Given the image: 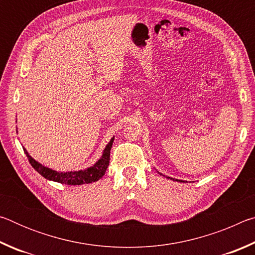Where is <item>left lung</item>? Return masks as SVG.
Wrapping results in <instances>:
<instances>
[{
  "label": "left lung",
  "instance_id": "1",
  "mask_svg": "<svg viewBox=\"0 0 255 255\" xmlns=\"http://www.w3.org/2000/svg\"><path fill=\"white\" fill-rule=\"evenodd\" d=\"M159 173V172H158ZM161 175H163L162 173H159ZM163 176H165V175H163ZM167 179H171V180H173V181H178V182H187V181H183V180H178V179H173V178H171V176H166Z\"/></svg>",
  "mask_w": 255,
  "mask_h": 255
}]
</instances>
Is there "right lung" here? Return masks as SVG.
Instances as JSON below:
<instances>
[{
    "instance_id": "1",
    "label": "right lung",
    "mask_w": 255,
    "mask_h": 255,
    "mask_svg": "<svg viewBox=\"0 0 255 255\" xmlns=\"http://www.w3.org/2000/svg\"><path fill=\"white\" fill-rule=\"evenodd\" d=\"M114 139L115 137H112L109 143H108V145L106 146V148L103 149L100 158H99L92 166H89L84 170H79V171L60 172V171H55L53 169H49V167L42 165V164H40L39 162L36 161V159H33L31 156H30L29 153L27 152V149L24 147H23V150L25 155H27L31 166L38 172V173L44 176L45 179L55 181V182H59L63 184H68V185H81L85 183L96 182V181L100 180L102 176L105 175L106 171L108 169V165H109L110 149L112 147Z\"/></svg>"
}]
</instances>
